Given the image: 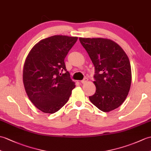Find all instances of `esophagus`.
Here are the masks:
<instances>
[{"label": "esophagus", "mask_w": 151, "mask_h": 151, "mask_svg": "<svg viewBox=\"0 0 151 151\" xmlns=\"http://www.w3.org/2000/svg\"><path fill=\"white\" fill-rule=\"evenodd\" d=\"M87 81H88V78H87V77H86V78H84L83 80H81V83H86L87 82Z\"/></svg>", "instance_id": "34e87169"}]
</instances>
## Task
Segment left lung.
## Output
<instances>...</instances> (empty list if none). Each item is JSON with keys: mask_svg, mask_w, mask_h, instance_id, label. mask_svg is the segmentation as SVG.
Listing matches in <instances>:
<instances>
[{"mask_svg": "<svg viewBox=\"0 0 151 151\" xmlns=\"http://www.w3.org/2000/svg\"><path fill=\"white\" fill-rule=\"evenodd\" d=\"M95 69L96 92L89 100L100 110L109 112L120 107L131 85L129 59L115 42L103 38H79Z\"/></svg>", "mask_w": 151, "mask_h": 151, "instance_id": "8db88e82", "label": "left lung"}]
</instances>
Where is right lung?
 Returning <instances> with one entry per match:
<instances>
[{"label":"right lung","instance_id":"1","mask_svg":"<svg viewBox=\"0 0 151 151\" xmlns=\"http://www.w3.org/2000/svg\"><path fill=\"white\" fill-rule=\"evenodd\" d=\"M76 37L54 35L41 40L28 53L23 68L26 92L35 106L52 114L68 102L75 82L65 68L64 59ZM64 70V73H62Z\"/></svg>","mask_w":151,"mask_h":151}]
</instances>
